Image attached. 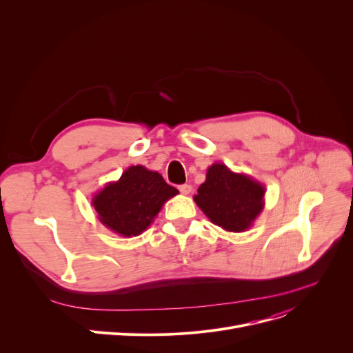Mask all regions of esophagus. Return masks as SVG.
Instances as JSON below:
<instances>
[{
  "instance_id": "34e87169",
  "label": "esophagus",
  "mask_w": 353,
  "mask_h": 353,
  "mask_svg": "<svg viewBox=\"0 0 353 353\" xmlns=\"http://www.w3.org/2000/svg\"><path fill=\"white\" fill-rule=\"evenodd\" d=\"M179 190L181 194H189L192 192V186L190 184H181V186H179Z\"/></svg>"
}]
</instances>
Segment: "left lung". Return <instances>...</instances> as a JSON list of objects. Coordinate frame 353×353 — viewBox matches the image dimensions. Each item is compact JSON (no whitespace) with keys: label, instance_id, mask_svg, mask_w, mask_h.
Returning a JSON list of instances; mask_svg holds the SVG:
<instances>
[{"label":"left lung","instance_id":"obj_1","mask_svg":"<svg viewBox=\"0 0 353 353\" xmlns=\"http://www.w3.org/2000/svg\"><path fill=\"white\" fill-rule=\"evenodd\" d=\"M196 205L213 225L228 232H246L265 208V186L223 163H213L194 194Z\"/></svg>","mask_w":353,"mask_h":353}]
</instances>
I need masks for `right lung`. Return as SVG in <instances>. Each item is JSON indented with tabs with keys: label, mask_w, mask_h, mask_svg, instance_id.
<instances>
[{
	"label": "right lung",
	"mask_w": 353,
	"mask_h": 353,
	"mask_svg": "<svg viewBox=\"0 0 353 353\" xmlns=\"http://www.w3.org/2000/svg\"><path fill=\"white\" fill-rule=\"evenodd\" d=\"M179 190L161 174L144 165H130L117 181H110L92 196L91 205L101 223L123 237L141 234Z\"/></svg>",
	"instance_id": "obj_1"
}]
</instances>
